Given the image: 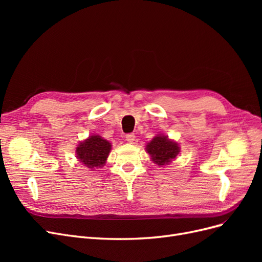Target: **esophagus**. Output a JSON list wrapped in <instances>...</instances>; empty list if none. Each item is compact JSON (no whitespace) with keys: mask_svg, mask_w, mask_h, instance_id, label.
<instances>
[{"mask_svg":"<svg viewBox=\"0 0 262 262\" xmlns=\"http://www.w3.org/2000/svg\"><path fill=\"white\" fill-rule=\"evenodd\" d=\"M125 140L128 141L129 143H133V141L136 140V136H134V134H132V133L126 134V136H125Z\"/></svg>","mask_w":262,"mask_h":262,"instance_id":"1","label":"esophagus"}]
</instances>
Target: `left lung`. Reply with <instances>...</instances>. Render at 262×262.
Masks as SVG:
<instances>
[{"label": "left lung", "mask_w": 262, "mask_h": 262, "mask_svg": "<svg viewBox=\"0 0 262 262\" xmlns=\"http://www.w3.org/2000/svg\"><path fill=\"white\" fill-rule=\"evenodd\" d=\"M145 148L152 158V162L158 166L170 164L180 152L177 142L171 141L168 137L162 136V134L154 137L153 140L146 144Z\"/></svg>", "instance_id": "obj_1"}]
</instances>
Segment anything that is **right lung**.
<instances>
[{
  "mask_svg": "<svg viewBox=\"0 0 262 262\" xmlns=\"http://www.w3.org/2000/svg\"><path fill=\"white\" fill-rule=\"evenodd\" d=\"M112 149V143L100 136L94 134L81 142L76 147V157L86 167L91 169L100 168L106 164Z\"/></svg>",
  "mask_w": 262,
  "mask_h": 262,
  "instance_id": "obj_1",
  "label": "right lung"
}]
</instances>
